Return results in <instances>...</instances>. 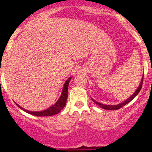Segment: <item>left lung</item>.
<instances>
[{"label":"left lung","instance_id":"left-lung-1","mask_svg":"<svg viewBox=\"0 0 152 152\" xmlns=\"http://www.w3.org/2000/svg\"><path fill=\"white\" fill-rule=\"evenodd\" d=\"M143 78H142L141 82H140V86H139V87L137 88V90H136V91L134 92L133 94H132V96H131L129 98V99H126V101L120 103V104H116V105H107V104H101V103H99V102H97L95 101L94 99H92V101L96 103V104H97L98 106H99L100 107H102V108H103V109H105V110H118V109H120V108H121V107H122L123 106L126 105V104H127V103H129V102L131 101V100L133 99L135 97V96H137V94H138V93H139V92H140V89H141V88H142V85H143Z\"/></svg>","mask_w":152,"mask_h":152}]
</instances>
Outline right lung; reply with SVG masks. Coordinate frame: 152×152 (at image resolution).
Returning <instances> with one entry per match:
<instances>
[{
    "mask_svg": "<svg viewBox=\"0 0 152 152\" xmlns=\"http://www.w3.org/2000/svg\"><path fill=\"white\" fill-rule=\"evenodd\" d=\"M70 80H71V77H69L66 81L63 88V91H62V94L61 95L59 99L56 102V104H53L52 107H49V108L47 109V110H45L43 111H39V112H32V111L25 110V109L22 108L20 106H19V104H16L20 107V108H21L22 110L26 111L28 113L31 114V115H37V116H50V115L58 113L65 107L66 102L67 100V96H68V86Z\"/></svg>",
    "mask_w": 152,
    "mask_h": 152,
    "instance_id": "obj_1",
    "label": "right lung"
}]
</instances>
